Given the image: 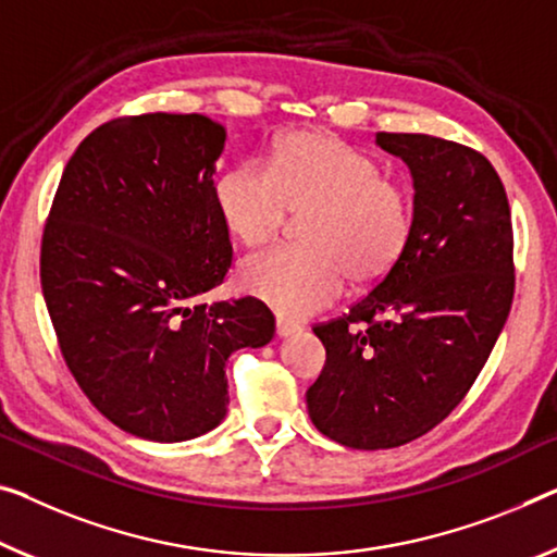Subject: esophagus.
<instances>
[{
    "label": "esophagus",
    "mask_w": 557,
    "mask_h": 557,
    "mask_svg": "<svg viewBox=\"0 0 557 557\" xmlns=\"http://www.w3.org/2000/svg\"><path fill=\"white\" fill-rule=\"evenodd\" d=\"M301 331V326H298V323H294V321H286V319H278L276 321V333L281 338H286V336H294V333H298Z\"/></svg>",
    "instance_id": "obj_1"
}]
</instances>
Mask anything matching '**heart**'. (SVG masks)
<instances>
[{
  "label": "heart",
  "instance_id": "obj_1",
  "mask_svg": "<svg viewBox=\"0 0 557 557\" xmlns=\"http://www.w3.org/2000/svg\"><path fill=\"white\" fill-rule=\"evenodd\" d=\"M216 207L238 244L263 246L290 213L308 249H276L238 269V286L284 319H308L344 294L346 278L373 286L400 261L413 234V199L368 153L329 132H294L271 169L244 161L216 182Z\"/></svg>",
  "mask_w": 557,
  "mask_h": 557
}]
</instances>
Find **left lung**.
<instances>
[{
  "label": "left lung",
  "instance_id": "left-lung-1",
  "mask_svg": "<svg viewBox=\"0 0 557 557\" xmlns=\"http://www.w3.org/2000/svg\"><path fill=\"white\" fill-rule=\"evenodd\" d=\"M413 176V234L350 311L313 329L326 366L306 406L356 450L396 448L438 425L473 386L512 304V224L491 161L428 134H375Z\"/></svg>",
  "mask_w": 557,
  "mask_h": 557
}]
</instances>
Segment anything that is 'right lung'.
Wrapping results in <instances>:
<instances>
[{
  "label": "right lung",
  "mask_w": 557,
  "mask_h": 557,
  "mask_svg": "<svg viewBox=\"0 0 557 557\" xmlns=\"http://www.w3.org/2000/svg\"><path fill=\"white\" fill-rule=\"evenodd\" d=\"M226 129L201 114L111 119L66 164L41 290L79 388L122 431L182 443L226 416V361L276 331L259 298L196 304L231 267L216 207Z\"/></svg>",
  "instance_id": "1"
}]
</instances>
